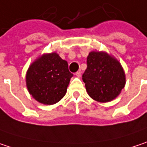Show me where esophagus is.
Returning <instances> with one entry per match:
<instances>
[{"instance_id":"34e87169","label":"esophagus","mask_w":147,"mask_h":147,"mask_svg":"<svg viewBox=\"0 0 147 147\" xmlns=\"http://www.w3.org/2000/svg\"><path fill=\"white\" fill-rule=\"evenodd\" d=\"M75 75H76L78 78H80V77H81V72H80V71H78V72L75 74Z\"/></svg>"}]
</instances>
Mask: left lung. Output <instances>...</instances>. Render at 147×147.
<instances>
[{"mask_svg": "<svg viewBox=\"0 0 147 147\" xmlns=\"http://www.w3.org/2000/svg\"><path fill=\"white\" fill-rule=\"evenodd\" d=\"M86 91L93 100L106 103L115 100L125 85V74L121 63L103 51H92L87 57L83 74Z\"/></svg>", "mask_w": 147, "mask_h": 147, "instance_id": "obj_1", "label": "left lung"}]
</instances>
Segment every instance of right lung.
Returning <instances> with one entry per match:
<instances>
[{
    "instance_id": "right-lung-1",
    "label": "right lung",
    "mask_w": 147,
    "mask_h": 147,
    "mask_svg": "<svg viewBox=\"0 0 147 147\" xmlns=\"http://www.w3.org/2000/svg\"><path fill=\"white\" fill-rule=\"evenodd\" d=\"M72 77L67 61L57 53H44L33 61L27 69L26 88L37 102L51 105L66 94Z\"/></svg>"
}]
</instances>
